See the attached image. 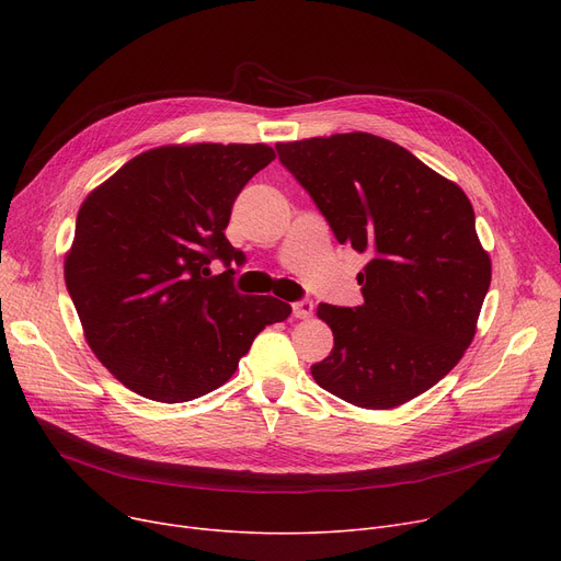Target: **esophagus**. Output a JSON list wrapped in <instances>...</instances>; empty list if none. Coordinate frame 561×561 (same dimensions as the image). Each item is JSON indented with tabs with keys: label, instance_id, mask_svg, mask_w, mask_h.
Wrapping results in <instances>:
<instances>
[{
	"label": "esophagus",
	"instance_id": "34e87169",
	"mask_svg": "<svg viewBox=\"0 0 561 561\" xmlns=\"http://www.w3.org/2000/svg\"><path fill=\"white\" fill-rule=\"evenodd\" d=\"M311 313H313V302L311 300H300V302L293 305V316L300 318V320L311 318Z\"/></svg>",
	"mask_w": 561,
	"mask_h": 561
}]
</instances>
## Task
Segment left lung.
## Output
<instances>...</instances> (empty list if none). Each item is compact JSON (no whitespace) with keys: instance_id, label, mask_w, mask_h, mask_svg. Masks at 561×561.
<instances>
[{"instance_id":"left-lung-1","label":"left lung","mask_w":561,"mask_h":561,"mask_svg":"<svg viewBox=\"0 0 561 561\" xmlns=\"http://www.w3.org/2000/svg\"><path fill=\"white\" fill-rule=\"evenodd\" d=\"M275 147L336 241L370 256L357 275L362 307H318L334 347L311 366L313 379L362 409L414 400L459 364L478 332L491 259L473 204L404 147L366 131Z\"/></svg>"}]
</instances>
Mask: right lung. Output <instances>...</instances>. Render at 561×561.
<instances>
[{"instance_id":"1","label":"right lung","mask_w":561,"mask_h":561,"mask_svg":"<svg viewBox=\"0 0 561 561\" xmlns=\"http://www.w3.org/2000/svg\"><path fill=\"white\" fill-rule=\"evenodd\" d=\"M275 159L263 142L161 145L88 193L66 252L85 343L134 393L188 402L222 387L254 336L290 316L231 288L243 263L225 236L231 204ZM228 271L209 278L208 263Z\"/></svg>"}]
</instances>
